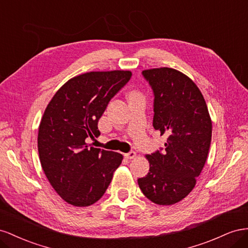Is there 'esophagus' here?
Listing matches in <instances>:
<instances>
[{
    "label": "esophagus",
    "mask_w": 248,
    "mask_h": 248,
    "mask_svg": "<svg viewBox=\"0 0 248 248\" xmlns=\"http://www.w3.org/2000/svg\"><path fill=\"white\" fill-rule=\"evenodd\" d=\"M124 157H125L126 159H134V158L136 157V153H135V152H133V151H131V152H129V153L124 154Z\"/></svg>",
    "instance_id": "obj_1"
}]
</instances>
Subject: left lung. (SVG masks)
<instances>
[{"label": "left lung", "mask_w": 248, "mask_h": 248, "mask_svg": "<svg viewBox=\"0 0 248 248\" xmlns=\"http://www.w3.org/2000/svg\"><path fill=\"white\" fill-rule=\"evenodd\" d=\"M142 75L155 96L153 125L167 141L162 153L146 155L150 172L138 179V185L153 202L170 206L195 186L208 157L212 122L201 90L189 77L169 67Z\"/></svg>", "instance_id": "left-lung-1"}]
</instances>
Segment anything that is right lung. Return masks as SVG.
Masks as SVG:
<instances>
[{"label": "right lung", "instance_id": "1", "mask_svg": "<svg viewBox=\"0 0 248 248\" xmlns=\"http://www.w3.org/2000/svg\"><path fill=\"white\" fill-rule=\"evenodd\" d=\"M131 77L130 70L74 77L46 108L37 138L40 163L49 184L69 204L96 202L122 164V154L93 147L87 140L101 135L98 119Z\"/></svg>", "mask_w": 248, "mask_h": 248}]
</instances>
